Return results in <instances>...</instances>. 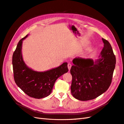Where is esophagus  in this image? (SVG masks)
Listing matches in <instances>:
<instances>
[{"instance_id":"obj_1","label":"esophagus","mask_w":124,"mask_h":124,"mask_svg":"<svg viewBox=\"0 0 124 124\" xmlns=\"http://www.w3.org/2000/svg\"><path fill=\"white\" fill-rule=\"evenodd\" d=\"M71 66H72V65H71V63H68V68L69 70H70V69H71Z\"/></svg>"}]
</instances>
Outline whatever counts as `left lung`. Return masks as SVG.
Returning a JSON list of instances; mask_svg holds the SVG:
<instances>
[{
    "label": "left lung",
    "instance_id": "obj_1",
    "mask_svg": "<svg viewBox=\"0 0 124 124\" xmlns=\"http://www.w3.org/2000/svg\"><path fill=\"white\" fill-rule=\"evenodd\" d=\"M104 46L101 57L93 62L91 59L77 57L70 73L72 80L71 91L75 98L87 101L96 98L106 92L111 84L116 58L108 41L102 38Z\"/></svg>",
    "mask_w": 124,
    "mask_h": 124
}]
</instances>
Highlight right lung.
<instances>
[{"label":"right lung","instance_id":"1","mask_svg":"<svg viewBox=\"0 0 124 124\" xmlns=\"http://www.w3.org/2000/svg\"><path fill=\"white\" fill-rule=\"evenodd\" d=\"M27 36L20 40L12 56L14 79L16 85L28 96L43 98L50 95L56 80L68 72L67 63L45 72H37L29 68L22 55V42Z\"/></svg>","mask_w":124,"mask_h":124}]
</instances>
